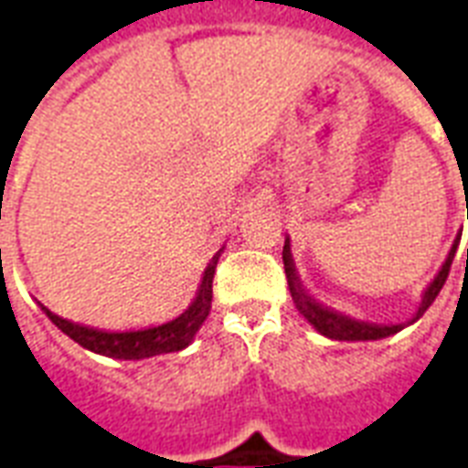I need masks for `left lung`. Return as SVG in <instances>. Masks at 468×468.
<instances>
[{"mask_svg": "<svg viewBox=\"0 0 468 468\" xmlns=\"http://www.w3.org/2000/svg\"><path fill=\"white\" fill-rule=\"evenodd\" d=\"M459 240L462 235L456 238L452 250L446 255L444 265L437 272V278L431 280L421 295V303H419L417 313L410 322H399V324H377V322H365V320H355L349 314H342L337 310H332L327 304L317 303L307 290L303 287L300 278H297L295 261H292V252H290V238H285V248H282V262H285V275H287V285H290V295L295 300V307L300 310L304 320L313 324L314 330L330 337V340H340V342H369V340H384V337H392L397 332H401L407 324L417 322L421 314L427 313L429 304L434 303L439 295V290L444 287L446 278H449V270H452V261H454L456 248H459ZM466 262H468V248H466Z\"/></svg>", "mask_w": 468, "mask_h": 468, "instance_id": "1", "label": "left lung"}]
</instances>
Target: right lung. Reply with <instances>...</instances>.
<instances>
[{
    "label": "right lung",
    "instance_id": "obj_1",
    "mask_svg": "<svg viewBox=\"0 0 468 468\" xmlns=\"http://www.w3.org/2000/svg\"><path fill=\"white\" fill-rule=\"evenodd\" d=\"M223 252V250H220ZM220 252L213 255V261L207 262L203 280H200L198 292L193 297V303L186 307V313H181L176 320H168L164 324H154V327H141V330H123L111 332L99 330V327H89V324H79V322L64 320L41 304V310L47 313L58 330L64 332L67 337L79 342L81 347L103 357L113 359H146L155 357V355H168V352H181L196 340V332L200 330V324L206 322L210 314V300H213V275H216V265Z\"/></svg>",
    "mask_w": 468,
    "mask_h": 468
}]
</instances>
